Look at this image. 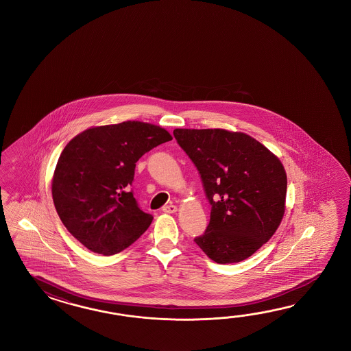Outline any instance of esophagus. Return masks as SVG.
<instances>
[{"instance_id":"1","label":"esophagus","mask_w":351,"mask_h":351,"mask_svg":"<svg viewBox=\"0 0 351 351\" xmlns=\"http://www.w3.org/2000/svg\"><path fill=\"white\" fill-rule=\"evenodd\" d=\"M165 213H176L178 208H177V206H173V204H168V206H165L163 209H162Z\"/></svg>"}]
</instances>
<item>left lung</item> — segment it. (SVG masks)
Here are the masks:
<instances>
[{
	"label": "left lung",
	"mask_w": 351,
	"mask_h": 351,
	"mask_svg": "<svg viewBox=\"0 0 351 351\" xmlns=\"http://www.w3.org/2000/svg\"><path fill=\"white\" fill-rule=\"evenodd\" d=\"M201 176L210 219L194 242L226 265L248 258L276 232L287 177L280 159L252 136L224 129H174Z\"/></svg>",
	"instance_id": "8db88e82"
}]
</instances>
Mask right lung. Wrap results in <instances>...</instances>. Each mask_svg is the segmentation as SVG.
<instances>
[{
	"label": "right lung",
	"mask_w": 351,
	"mask_h": 351,
	"mask_svg": "<svg viewBox=\"0 0 351 351\" xmlns=\"http://www.w3.org/2000/svg\"><path fill=\"white\" fill-rule=\"evenodd\" d=\"M169 141L163 128L129 120L90 128L67 143L53 178V204L67 231L104 256L134 243L153 221L130 188L135 163Z\"/></svg>",
	"instance_id": "obj_1"
}]
</instances>
